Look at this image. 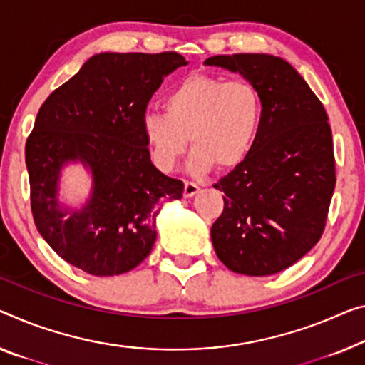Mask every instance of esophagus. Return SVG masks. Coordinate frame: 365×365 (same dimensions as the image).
Returning <instances> with one entry per match:
<instances>
[{
  "mask_svg": "<svg viewBox=\"0 0 365 365\" xmlns=\"http://www.w3.org/2000/svg\"><path fill=\"white\" fill-rule=\"evenodd\" d=\"M200 190V187L197 186V184H194V182H189V181H186L184 182V197H194L195 194H197Z\"/></svg>",
  "mask_w": 365,
  "mask_h": 365,
  "instance_id": "obj_1",
  "label": "esophagus"
}]
</instances>
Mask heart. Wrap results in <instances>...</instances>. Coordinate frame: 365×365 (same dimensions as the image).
<instances>
[{
    "label": "heart",
    "instance_id": "obj_1",
    "mask_svg": "<svg viewBox=\"0 0 365 365\" xmlns=\"http://www.w3.org/2000/svg\"><path fill=\"white\" fill-rule=\"evenodd\" d=\"M166 114L147 112L142 130L151 160L161 171L175 170L190 140V168L207 173L238 168L259 137L264 104L253 83L190 75L165 98Z\"/></svg>",
    "mask_w": 365,
    "mask_h": 365
}]
</instances>
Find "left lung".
I'll return each mask as SVG.
<instances>
[{
  "label": "left lung",
  "instance_id": "left-lung-1",
  "mask_svg": "<svg viewBox=\"0 0 365 365\" xmlns=\"http://www.w3.org/2000/svg\"><path fill=\"white\" fill-rule=\"evenodd\" d=\"M204 65L240 73L264 104L253 151L214 184L225 205L212 245L230 271L271 276L322 238L336 184L327 110L299 71L274 55H215Z\"/></svg>",
  "mask_w": 365,
  "mask_h": 365
}]
</instances>
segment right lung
Wrapping results in <instances>:
<instances>
[{
	"instance_id": "1",
	"label": "right lung",
	"mask_w": 365,
	"mask_h": 365,
	"mask_svg": "<svg viewBox=\"0 0 365 365\" xmlns=\"http://www.w3.org/2000/svg\"><path fill=\"white\" fill-rule=\"evenodd\" d=\"M186 65L176 52L93 55L38 109L26 142L31 209L38 233L71 266L99 277L132 271L153 248L160 202L182 197V181L151 163L142 119L163 78ZM70 163L92 175L76 210L59 202Z\"/></svg>"
}]
</instances>
